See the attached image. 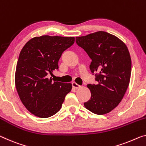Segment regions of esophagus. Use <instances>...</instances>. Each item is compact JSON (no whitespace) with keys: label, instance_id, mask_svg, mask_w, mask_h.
Wrapping results in <instances>:
<instances>
[{"label":"esophagus","instance_id":"1","mask_svg":"<svg viewBox=\"0 0 146 146\" xmlns=\"http://www.w3.org/2000/svg\"><path fill=\"white\" fill-rule=\"evenodd\" d=\"M72 86L73 88H74V89H78V88H80V87H81V86H80V85L77 84H76V83H75V82H73L72 84Z\"/></svg>","mask_w":146,"mask_h":146}]
</instances>
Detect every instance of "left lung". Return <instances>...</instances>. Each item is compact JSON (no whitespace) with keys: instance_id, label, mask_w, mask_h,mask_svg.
<instances>
[{"instance_id":"1","label":"left lung","mask_w":146,"mask_h":146,"mask_svg":"<svg viewBox=\"0 0 146 146\" xmlns=\"http://www.w3.org/2000/svg\"><path fill=\"white\" fill-rule=\"evenodd\" d=\"M92 61L89 68L96 74L97 84H88L91 99L84 103L88 110L98 115L110 112L118 106L129 87L131 58L121 40L104 31L76 37Z\"/></svg>"}]
</instances>
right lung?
<instances>
[{"instance_id":"add662e5","label":"right lung","mask_w":146,"mask_h":146,"mask_svg":"<svg viewBox=\"0 0 146 146\" xmlns=\"http://www.w3.org/2000/svg\"><path fill=\"white\" fill-rule=\"evenodd\" d=\"M74 41V37L44 35L33 38L22 48L15 74V87L25 107L35 116L47 118L57 113L70 92V83L53 82L48 75L59 68L62 52Z\"/></svg>"}]
</instances>
